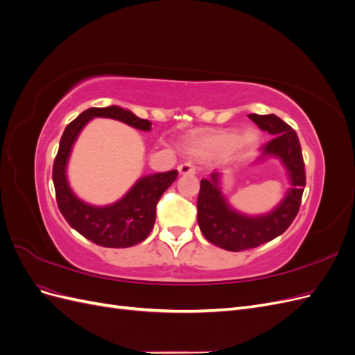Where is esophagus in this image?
I'll list each match as a JSON object with an SVG mask.
<instances>
[{
  "mask_svg": "<svg viewBox=\"0 0 355 355\" xmlns=\"http://www.w3.org/2000/svg\"><path fill=\"white\" fill-rule=\"evenodd\" d=\"M178 170H179L180 175H196V171H197L196 166L192 164L191 161H187V163H182V164L178 167Z\"/></svg>",
  "mask_w": 355,
  "mask_h": 355,
  "instance_id": "34e87169",
  "label": "esophagus"
}]
</instances>
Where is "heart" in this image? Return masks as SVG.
I'll return each mask as SVG.
<instances>
[{
    "label": "heart",
    "instance_id": "b5f03b06",
    "mask_svg": "<svg viewBox=\"0 0 355 355\" xmlns=\"http://www.w3.org/2000/svg\"><path fill=\"white\" fill-rule=\"evenodd\" d=\"M259 141L254 128H247L239 135L235 130H216L198 135L192 139V151L202 157H223L239 149L252 148Z\"/></svg>",
    "mask_w": 355,
    "mask_h": 355
}]
</instances>
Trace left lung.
I'll return each mask as SVG.
<instances>
[{
  "label": "left lung",
  "mask_w": 355,
  "mask_h": 355,
  "mask_svg": "<svg viewBox=\"0 0 355 355\" xmlns=\"http://www.w3.org/2000/svg\"><path fill=\"white\" fill-rule=\"evenodd\" d=\"M250 120L274 137L261 148V157H278L284 164L292 188L278 206L261 216H245L235 211L225 200L219 187V173L201 179L197 200V220L204 237L230 252H241L261 245L282 235L300 207L305 188V164L296 132L274 114H250Z\"/></svg>",
  "instance_id": "8db88e82"
}]
</instances>
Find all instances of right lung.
<instances>
[{
  "label": "right lung",
  "instance_id": "1",
  "mask_svg": "<svg viewBox=\"0 0 355 355\" xmlns=\"http://www.w3.org/2000/svg\"><path fill=\"white\" fill-rule=\"evenodd\" d=\"M94 116L112 118L144 132L151 130V121L142 120L132 111L115 105L108 108H90L81 112L63 132L53 164V184L58 207L67 222L83 237L102 247L123 249L144 241L153 231L157 202L163 192L176 180L178 170L141 178L121 200L110 206L98 207L81 201L68 185L67 164L72 145L77 141L83 127Z\"/></svg>",
  "mask_w": 355,
  "mask_h": 355
}]
</instances>
